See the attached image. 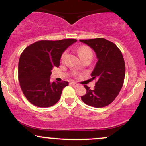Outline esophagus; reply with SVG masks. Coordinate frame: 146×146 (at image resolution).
Here are the masks:
<instances>
[{"label": "esophagus", "instance_id": "1", "mask_svg": "<svg viewBox=\"0 0 146 146\" xmlns=\"http://www.w3.org/2000/svg\"><path fill=\"white\" fill-rule=\"evenodd\" d=\"M71 84L73 86V87H77L78 86V84H77V83H76V82H71Z\"/></svg>", "mask_w": 146, "mask_h": 146}]
</instances>
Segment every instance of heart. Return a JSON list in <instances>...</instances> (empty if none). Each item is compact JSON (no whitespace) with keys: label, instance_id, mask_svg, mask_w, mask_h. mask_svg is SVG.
<instances>
[{"label":"heart","instance_id":"1","mask_svg":"<svg viewBox=\"0 0 146 146\" xmlns=\"http://www.w3.org/2000/svg\"><path fill=\"white\" fill-rule=\"evenodd\" d=\"M78 53L79 55V57H80V59H82V57L86 56V55H89V54H92V51L90 48L87 46H82L78 48ZM66 56V52H65L62 54V61H64Z\"/></svg>","mask_w":146,"mask_h":146}]
</instances>
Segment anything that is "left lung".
<instances>
[{
    "label": "left lung",
    "mask_w": 146,
    "mask_h": 146,
    "mask_svg": "<svg viewBox=\"0 0 146 146\" xmlns=\"http://www.w3.org/2000/svg\"><path fill=\"white\" fill-rule=\"evenodd\" d=\"M89 46L96 54L98 62L91 76L98 78L94 89L84 85L86 94L81 96L84 103L95 108L110 104L123 87L125 64L120 49L112 42L104 38L80 40Z\"/></svg>",
    "instance_id": "obj_1"
}]
</instances>
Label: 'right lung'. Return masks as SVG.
<instances>
[{"instance_id":"add662e5","label":"right lung","mask_w":146,"mask_h":146,"mask_svg":"<svg viewBox=\"0 0 146 146\" xmlns=\"http://www.w3.org/2000/svg\"><path fill=\"white\" fill-rule=\"evenodd\" d=\"M76 41H38L22 52L18 64V78L23 95L30 103L40 108L57 103L68 82H51V70L53 67H59L63 53Z\"/></svg>"}]
</instances>
